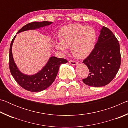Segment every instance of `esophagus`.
Masks as SVG:
<instances>
[{"label": "esophagus", "instance_id": "1", "mask_svg": "<svg viewBox=\"0 0 128 128\" xmlns=\"http://www.w3.org/2000/svg\"><path fill=\"white\" fill-rule=\"evenodd\" d=\"M69 64L72 65V66H76V65L77 64V62H76V61H74V60H69Z\"/></svg>", "mask_w": 128, "mask_h": 128}]
</instances>
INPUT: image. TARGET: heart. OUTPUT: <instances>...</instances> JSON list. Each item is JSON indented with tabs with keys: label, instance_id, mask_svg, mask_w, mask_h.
I'll return each instance as SVG.
<instances>
[{
	"label": "heart",
	"instance_id": "1",
	"mask_svg": "<svg viewBox=\"0 0 128 128\" xmlns=\"http://www.w3.org/2000/svg\"><path fill=\"white\" fill-rule=\"evenodd\" d=\"M58 38L60 43H54L56 48L65 52L66 48L71 47L76 58L84 59L89 55L94 47L96 33L92 27L73 24L62 28L58 34Z\"/></svg>",
	"mask_w": 128,
	"mask_h": 128
}]
</instances>
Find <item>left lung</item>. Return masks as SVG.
<instances>
[{
  "label": "left lung",
  "mask_w": 128,
  "mask_h": 128,
  "mask_svg": "<svg viewBox=\"0 0 128 128\" xmlns=\"http://www.w3.org/2000/svg\"><path fill=\"white\" fill-rule=\"evenodd\" d=\"M82 62L89 70L88 77L82 80L88 86H104L116 76L121 64L120 44L108 28L103 26L94 49Z\"/></svg>",
  "instance_id": "obj_1"
}]
</instances>
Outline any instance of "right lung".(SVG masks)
I'll return each instance as SVG.
<instances>
[{"label":"right lung","mask_w":128,"mask_h":128,"mask_svg":"<svg viewBox=\"0 0 128 128\" xmlns=\"http://www.w3.org/2000/svg\"><path fill=\"white\" fill-rule=\"evenodd\" d=\"M52 23L49 21L42 22H32L28 24L18 30L17 33L29 30L36 29L46 26ZM16 36L11 41L10 48V73L21 87L32 92H40L48 88L54 81L57 76L59 67L62 64L66 63L68 61L62 58H58L51 56L47 63L42 70L34 75H26L21 73L17 68L13 58L12 47Z\"/></svg>","instance_id":"right-lung-1"}]
</instances>
